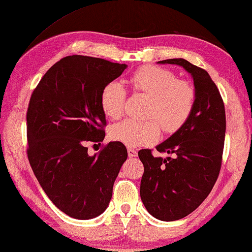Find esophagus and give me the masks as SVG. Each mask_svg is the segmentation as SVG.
Returning a JSON list of instances; mask_svg holds the SVG:
<instances>
[{"instance_id": "34e87169", "label": "esophagus", "mask_w": 252, "mask_h": 252, "mask_svg": "<svg viewBox=\"0 0 252 252\" xmlns=\"http://www.w3.org/2000/svg\"><path fill=\"white\" fill-rule=\"evenodd\" d=\"M127 152H128V157H129V158H135V157H137V151L135 150V149L128 148V149H127Z\"/></svg>"}]
</instances>
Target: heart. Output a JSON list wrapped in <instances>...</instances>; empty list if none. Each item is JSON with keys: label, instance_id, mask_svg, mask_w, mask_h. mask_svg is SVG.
Here are the masks:
<instances>
[{"label": "heart", "instance_id": "1", "mask_svg": "<svg viewBox=\"0 0 252 252\" xmlns=\"http://www.w3.org/2000/svg\"><path fill=\"white\" fill-rule=\"evenodd\" d=\"M129 83L136 92L150 96L148 116L156 117L146 122L126 120L112 126L113 140L136 147L155 142L160 136L161 126L166 132L178 130L190 116L196 102L193 86L166 68L146 65L133 73ZM126 89L120 83L111 81L102 89L100 104L110 119H119L124 112Z\"/></svg>", "mask_w": 252, "mask_h": 252}]
</instances>
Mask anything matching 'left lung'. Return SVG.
I'll list each match as a JSON object with an SVG mask.
<instances>
[{
  "mask_svg": "<svg viewBox=\"0 0 252 252\" xmlns=\"http://www.w3.org/2000/svg\"><path fill=\"white\" fill-rule=\"evenodd\" d=\"M160 64L179 65L191 75L196 102L187 122L157 146L172 157H153L150 149L138 152L145 171L140 197L148 212L161 220H176L193 212L211 192L219 177L226 130L222 96L207 70L184 59Z\"/></svg>",
  "mask_w": 252,
  "mask_h": 252,
  "instance_id": "left-lung-1",
  "label": "left lung"
}]
</instances>
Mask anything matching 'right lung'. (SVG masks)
I'll return each mask as SVG.
<instances>
[{
  "mask_svg": "<svg viewBox=\"0 0 252 252\" xmlns=\"http://www.w3.org/2000/svg\"><path fill=\"white\" fill-rule=\"evenodd\" d=\"M126 67L99 58L66 56L44 74L30 97V166L49 199L70 218L90 220L105 211L127 158L126 147L119 141L94 156L87 147L104 139L101 92Z\"/></svg>",
  "mask_w": 252,
  "mask_h": 252,
  "instance_id": "right-lung-1",
  "label": "right lung"
}]
</instances>
